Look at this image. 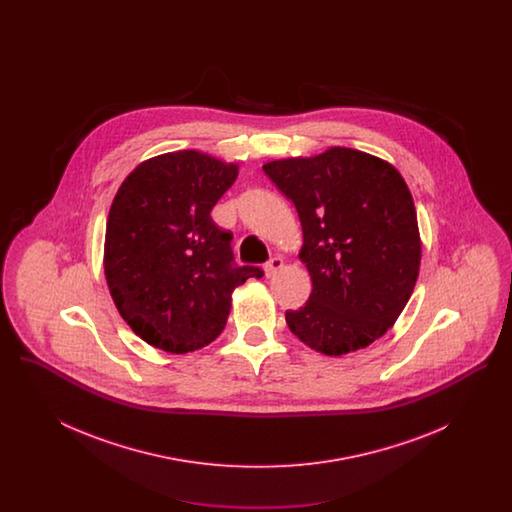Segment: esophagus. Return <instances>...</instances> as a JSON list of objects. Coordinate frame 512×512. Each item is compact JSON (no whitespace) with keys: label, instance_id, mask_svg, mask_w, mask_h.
<instances>
[{"label":"esophagus","instance_id":"1","mask_svg":"<svg viewBox=\"0 0 512 512\" xmlns=\"http://www.w3.org/2000/svg\"><path fill=\"white\" fill-rule=\"evenodd\" d=\"M284 267V261L280 259V257H274V259H270L267 265H265V274H267V278H272L276 272H280Z\"/></svg>","mask_w":512,"mask_h":512}]
</instances>
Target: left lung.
I'll return each mask as SVG.
<instances>
[{
	"mask_svg": "<svg viewBox=\"0 0 512 512\" xmlns=\"http://www.w3.org/2000/svg\"><path fill=\"white\" fill-rule=\"evenodd\" d=\"M292 199L309 270V301L286 311L305 345L340 357L395 324L413 295L422 244L413 195L388 161L349 147L263 165Z\"/></svg>",
	"mask_w": 512,
	"mask_h": 512,
	"instance_id": "8db88e82",
	"label": "left lung"
}]
</instances>
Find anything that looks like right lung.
Here are the masks:
<instances>
[{
    "mask_svg": "<svg viewBox=\"0 0 512 512\" xmlns=\"http://www.w3.org/2000/svg\"><path fill=\"white\" fill-rule=\"evenodd\" d=\"M238 169L195 149L163 153L130 172L111 203L105 280L126 324L157 349L178 355L217 340L232 292L263 276L232 263V234L211 219Z\"/></svg>",
    "mask_w": 512,
    "mask_h": 512,
    "instance_id": "add662e5",
    "label": "right lung"
}]
</instances>
